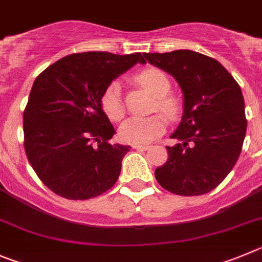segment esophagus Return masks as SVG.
<instances>
[{"mask_svg":"<svg viewBox=\"0 0 262 262\" xmlns=\"http://www.w3.org/2000/svg\"><path fill=\"white\" fill-rule=\"evenodd\" d=\"M134 149H139V150H147L149 148L148 144H134L133 145Z\"/></svg>","mask_w":262,"mask_h":262,"instance_id":"esophagus-1","label":"esophagus"}]
</instances>
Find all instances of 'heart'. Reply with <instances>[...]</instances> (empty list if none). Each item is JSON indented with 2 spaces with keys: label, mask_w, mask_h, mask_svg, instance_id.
<instances>
[{
  "label": "heart",
  "mask_w": 262,
  "mask_h": 262,
  "mask_svg": "<svg viewBox=\"0 0 262 262\" xmlns=\"http://www.w3.org/2000/svg\"><path fill=\"white\" fill-rule=\"evenodd\" d=\"M136 81L141 84L145 90L149 91L156 98V109L160 110L167 118L174 119L179 113V104L174 97L169 95L171 83L164 71L149 67L140 71L136 75ZM101 106L105 114L113 121H118L123 117L124 107L121 97V84L118 81L112 83L105 88L101 96ZM165 131V121L160 115L140 118L133 117L122 123L119 128V138L124 143L129 144H147L162 135Z\"/></svg>",
  "instance_id": "heart-1"
}]
</instances>
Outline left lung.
<instances>
[{
	"label": "left lung",
	"mask_w": 262,
	"mask_h": 262,
	"mask_svg": "<svg viewBox=\"0 0 262 262\" xmlns=\"http://www.w3.org/2000/svg\"><path fill=\"white\" fill-rule=\"evenodd\" d=\"M166 71L183 92V115L166 147L169 158L157 167L161 187L181 196L208 193L234 167L246 138L244 98L239 84L217 59L193 50L144 53Z\"/></svg>",
	"instance_id": "obj_1"
}]
</instances>
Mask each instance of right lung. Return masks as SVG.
Masks as SVG:
<instances>
[{
    "instance_id": "1",
    "label": "right lung",
    "mask_w": 262,
    "mask_h": 262,
    "mask_svg": "<svg viewBox=\"0 0 262 262\" xmlns=\"http://www.w3.org/2000/svg\"><path fill=\"white\" fill-rule=\"evenodd\" d=\"M144 54L76 53L36 78L23 113L25 149L31 166L54 193L87 200L112 188L129 145L110 144L115 134L102 110L105 88Z\"/></svg>"
}]
</instances>
